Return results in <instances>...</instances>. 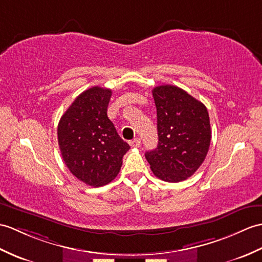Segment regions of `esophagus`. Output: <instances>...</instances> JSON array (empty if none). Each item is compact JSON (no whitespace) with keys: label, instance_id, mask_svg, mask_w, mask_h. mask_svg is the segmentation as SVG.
<instances>
[{"label":"esophagus","instance_id":"34e87169","mask_svg":"<svg viewBox=\"0 0 262 262\" xmlns=\"http://www.w3.org/2000/svg\"><path fill=\"white\" fill-rule=\"evenodd\" d=\"M129 145L132 146V147H139V146H141V139L139 138H135V139H133V141H130L129 142Z\"/></svg>","mask_w":262,"mask_h":262}]
</instances>
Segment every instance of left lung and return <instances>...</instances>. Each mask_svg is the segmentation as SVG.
Returning <instances> with one entry per match:
<instances>
[{
	"instance_id": "obj_1",
	"label": "left lung",
	"mask_w": 262,
	"mask_h": 262,
	"mask_svg": "<svg viewBox=\"0 0 262 262\" xmlns=\"http://www.w3.org/2000/svg\"><path fill=\"white\" fill-rule=\"evenodd\" d=\"M159 144L145 157L157 178L171 183L190 178L209 151L211 126L208 109L185 90L171 84L155 87Z\"/></svg>"
}]
</instances>
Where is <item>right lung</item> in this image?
I'll list each match as a JSON object with an SVG mask.
<instances>
[{
    "mask_svg": "<svg viewBox=\"0 0 262 262\" xmlns=\"http://www.w3.org/2000/svg\"><path fill=\"white\" fill-rule=\"evenodd\" d=\"M112 90L93 87L79 95L58 125V143L69 171L90 186L112 182L130 146L107 116Z\"/></svg>",
    "mask_w": 262,
    "mask_h": 262,
    "instance_id": "add662e5",
    "label": "right lung"
}]
</instances>
